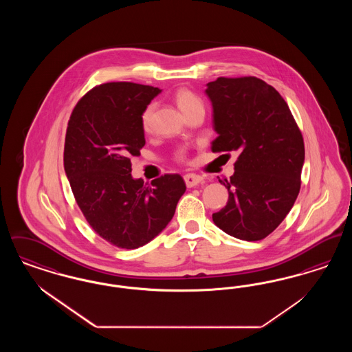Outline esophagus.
<instances>
[{
  "label": "esophagus",
  "mask_w": 352,
  "mask_h": 352,
  "mask_svg": "<svg viewBox=\"0 0 352 352\" xmlns=\"http://www.w3.org/2000/svg\"><path fill=\"white\" fill-rule=\"evenodd\" d=\"M184 184L187 187H195L203 182V178L197 174H186L184 177Z\"/></svg>",
  "instance_id": "esophagus-1"
}]
</instances>
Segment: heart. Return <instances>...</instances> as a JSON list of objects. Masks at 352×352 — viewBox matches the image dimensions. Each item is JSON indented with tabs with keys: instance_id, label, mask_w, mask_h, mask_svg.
I'll use <instances>...</instances> for the list:
<instances>
[{
	"instance_id": "heart-1",
	"label": "heart",
	"mask_w": 352,
	"mask_h": 352,
	"mask_svg": "<svg viewBox=\"0 0 352 352\" xmlns=\"http://www.w3.org/2000/svg\"><path fill=\"white\" fill-rule=\"evenodd\" d=\"M174 98H175V101H177V104H178L179 109H181L184 113L188 112L190 109H192V108H195V107H203V105H201V101L199 100V98H198L197 95H194L191 91L184 89V88L178 89V91L175 92V96H174ZM153 109H154L153 105H148L146 109H145L144 113H142L141 122H142V128H144L145 131H149V128H151ZM178 157L182 158V153H179Z\"/></svg>"
}]
</instances>
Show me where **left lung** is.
Segmentation results:
<instances>
[{"label":"left lung","mask_w":352,"mask_h":352,"mask_svg":"<svg viewBox=\"0 0 352 352\" xmlns=\"http://www.w3.org/2000/svg\"><path fill=\"white\" fill-rule=\"evenodd\" d=\"M218 137L212 151H237L224 208L212 214L221 231L257 241L272 234L292 210L301 187L305 145L283 96L254 76L207 83Z\"/></svg>","instance_id":"1"}]
</instances>
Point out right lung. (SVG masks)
Listing matches in <instances>:
<instances>
[{"instance_id": "add662e5", "label": "right lung", "mask_w": 352, "mask_h": 352, "mask_svg": "<svg viewBox=\"0 0 352 352\" xmlns=\"http://www.w3.org/2000/svg\"><path fill=\"white\" fill-rule=\"evenodd\" d=\"M161 94L151 85L113 82L92 88L68 121L65 171L84 218L104 240L135 250L161 234L186 191L179 174L145 187L132 177V157L145 145L141 118Z\"/></svg>"}]
</instances>
